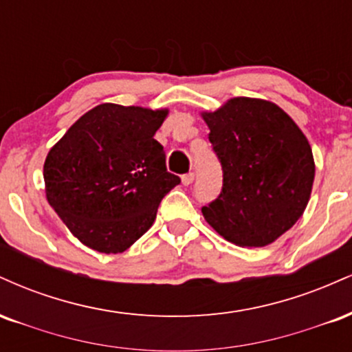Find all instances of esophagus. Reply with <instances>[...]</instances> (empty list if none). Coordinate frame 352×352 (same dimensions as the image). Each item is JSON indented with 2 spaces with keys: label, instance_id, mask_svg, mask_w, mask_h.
<instances>
[{
  "label": "esophagus",
  "instance_id": "obj_1",
  "mask_svg": "<svg viewBox=\"0 0 352 352\" xmlns=\"http://www.w3.org/2000/svg\"><path fill=\"white\" fill-rule=\"evenodd\" d=\"M193 180H195V173L193 172H188L185 173V175H182V184L184 185H190Z\"/></svg>",
  "mask_w": 352,
  "mask_h": 352
}]
</instances>
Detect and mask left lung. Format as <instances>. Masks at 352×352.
<instances>
[{
	"instance_id": "8db88e82",
	"label": "left lung",
	"mask_w": 352,
	"mask_h": 352,
	"mask_svg": "<svg viewBox=\"0 0 352 352\" xmlns=\"http://www.w3.org/2000/svg\"><path fill=\"white\" fill-rule=\"evenodd\" d=\"M223 170L218 199L201 207L218 235L266 246L300 220L314 182L311 145L294 120L263 99L233 98L201 114Z\"/></svg>"
}]
</instances>
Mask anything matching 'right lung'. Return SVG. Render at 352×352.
Returning a JSON list of instances; mask_svg holds the SVG:
<instances>
[{"mask_svg":"<svg viewBox=\"0 0 352 352\" xmlns=\"http://www.w3.org/2000/svg\"><path fill=\"white\" fill-rule=\"evenodd\" d=\"M167 114L100 104L47 153L46 199L80 243L122 253L152 227L160 201L180 184L153 139Z\"/></svg>","mask_w":352,"mask_h":352,"instance_id":"add662e5","label":"right lung"}]
</instances>
